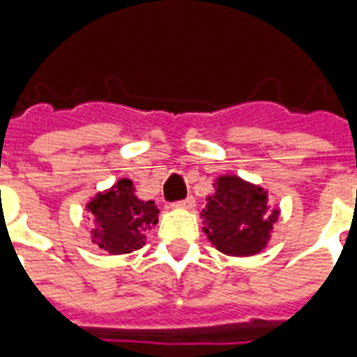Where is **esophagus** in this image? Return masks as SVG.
Instances as JSON below:
<instances>
[{"label":"esophagus","mask_w":357,"mask_h":357,"mask_svg":"<svg viewBox=\"0 0 357 357\" xmlns=\"http://www.w3.org/2000/svg\"><path fill=\"white\" fill-rule=\"evenodd\" d=\"M172 206H174V208H193V206H195V199H193V197H191V195H189L187 199H183V201L174 202Z\"/></svg>","instance_id":"1"}]
</instances>
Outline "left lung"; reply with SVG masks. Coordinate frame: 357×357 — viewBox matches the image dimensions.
<instances>
[{"instance_id":"8db88e82","label":"left lung","mask_w":357,"mask_h":357,"mask_svg":"<svg viewBox=\"0 0 357 357\" xmlns=\"http://www.w3.org/2000/svg\"><path fill=\"white\" fill-rule=\"evenodd\" d=\"M206 201L202 210L204 233L220 252L250 256L266 247L279 210L269 206L262 187L237 176H222L216 179V193Z\"/></svg>"}]
</instances>
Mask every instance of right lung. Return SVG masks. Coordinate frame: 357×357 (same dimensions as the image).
I'll list each match as a JSON object with an SVG mask.
<instances>
[{
	"label": "right lung",
	"instance_id": "1",
	"mask_svg": "<svg viewBox=\"0 0 357 357\" xmlns=\"http://www.w3.org/2000/svg\"><path fill=\"white\" fill-rule=\"evenodd\" d=\"M93 214V243L110 255H128L145 245V231L158 222L153 201H139L130 179H118L112 189L88 204Z\"/></svg>",
	"mask_w": 357,
	"mask_h": 357
}]
</instances>
